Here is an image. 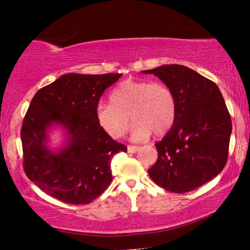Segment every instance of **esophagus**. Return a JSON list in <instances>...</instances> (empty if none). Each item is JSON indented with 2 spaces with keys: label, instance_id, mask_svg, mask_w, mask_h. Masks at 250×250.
Returning a JSON list of instances; mask_svg holds the SVG:
<instances>
[{
  "label": "esophagus",
  "instance_id": "34e87169",
  "mask_svg": "<svg viewBox=\"0 0 250 250\" xmlns=\"http://www.w3.org/2000/svg\"><path fill=\"white\" fill-rule=\"evenodd\" d=\"M126 149H128V152H129V153H135V152H137V151L139 150V146H128V147H126Z\"/></svg>",
  "mask_w": 250,
  "mask_h": 250
}]
</instances>
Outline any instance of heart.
<instances>
[{
    "label": "heart",
    "mask_w": 250,
    "mask_h": 250,
    "mask_svg": "<svg viewBox=\"0 0 250 250\" xmlns=\"http://www.w3.org/2000/svg\"><path fill=\"white\" fill-rule=\"evenodd\" d=\"M176 110L175 95L167 84L128 79L112 90L110 103L97 105L96 119L112 139L124 137L132 120L131 139L143 141L152 132L155 135L167 133L174 124Z\"/></svg>",
    "instance_id": "1"
}]
</instances>
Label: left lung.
I'll list each match as a JSON object with an SVG mask.
<instances>
[{
  "label": "left lung",
  "mask_w": 250,
  "mask_h": 250,
  "mask_svg": "<svg viewBox=\"0 0 250 250\" xmlns=\"http://www.w3.org/2000/svg\"><path fill=\"white\" fill-rule=\"evenodd\" d=\"M141 73L167 84L177 104L174 124L155 143L159 156L147 173L170 192L193 191L216 177L226 164L231 120L222 92L211 80L182 65Z\"/></svg>",
  "instance_id": "1"
}]
</instances>
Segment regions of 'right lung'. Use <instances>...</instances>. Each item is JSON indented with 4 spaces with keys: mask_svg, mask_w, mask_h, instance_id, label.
Masks as SVG:
<instances>
[{
    "mask_svg": "<svg viewBox=\"0 0 250 250\" xmlns=\"http://www.w3.org/2000/svg\"><path fill=\"white\" fill-rule=\"evenodd\" d=\"M122 74H66L36 92L24 118V171L37 188L68 204H88L112 181L111 159L126 147L100 128L96 109ZM59 127L62 145L49 146Z\"/></svg>",
    "mask_w": 250,
    "mask_h": 250,
    "instance_id": "1",
    "label": "right lung"
}]
</instances>
